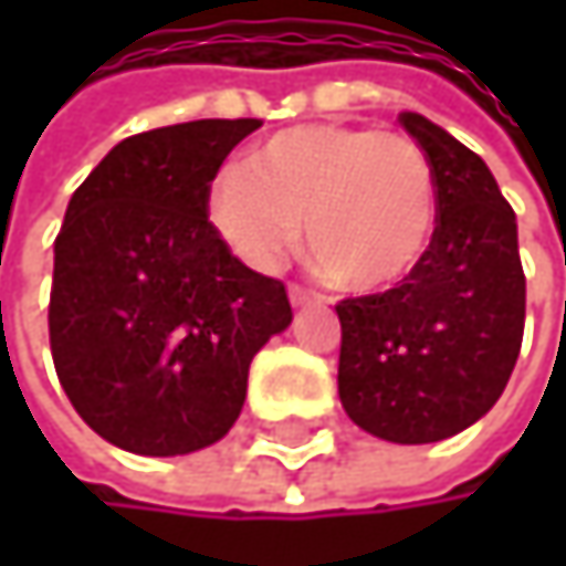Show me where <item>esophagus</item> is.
Wrapping results in <instances>:
<instances>
[{
	"mask_svg": "<svg viewBox=\"0 0 566 566\" xmlns=\"http://www.w3.org/2000/svg\"><path fill=\"white\" fill-rule=\"evenodd\" d=\"M287 297H291L294 307H304V304H314L317 301V294L307 291V287H301V284H287Z\"/></svg>",
	"mask_w": 566,
	"mask_h": 566,
	"instance_id": "1",
	"label": "esophagus"
}]
</instances>
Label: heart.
<instances>
[{
  "label": "heart",
  "mask_w": 566,
  "mask_h": 566,
  "mask_svg": "<svg viewBox=\"0 0 566 566\" xmlns=\"http://www.w3.org/2000/svg\"><path fill=\"white\" fill-rule=\"evenodd\" d=\"M436 167L426 150L370 127H297L222 172L209 219L252 269L272 272L304 222L307 262L344 291L406 279L432 245Z\"/></svg>",
  "instance_id": "1"
}]
</instances>
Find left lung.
I'll use <instances>...</instances> for the list:
<instances>
[{
  "instance_id": "8db88e82",
  "label": "left lung",
  "mask_w": 566,
  "mask_h": 566,
  "mask_svg": "<svg viewBox=\"0 0 566 566\" xmlns=\"http://www.w3.org/2000/svg\"><path fill=\"white\" fill-rule=\"evenodd\" d=\"M399 124L436 167V232L396 287L337 304V394L370 436L422 446L499 402L524 337V269L485 160L422 114L402 111Z\"/></svg>"
}]
</instances>
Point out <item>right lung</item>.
I'll return each instance as SVG.
<instances>
[{"instance_id":"1","label":"right lung","mask_w":566,"mask_h":566,"mask_svg":"<svg viewBox=\"0 0 566 566\" xmlns=\"http://www.w3.org/2000/svg\"><path fill=\"white\" fill-rule=\"evenodd\" d=\"M262 120H189L120 140L55 239L49 340L77 416L117 449L186 455L242 412L249 364L291 324L279 279L242 265L209 189Z\"/></svg>"}]
</instances>
